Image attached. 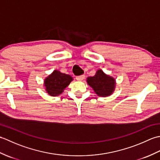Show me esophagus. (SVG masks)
Here are the masks:
<instances>
[{
    "label": "esophagus",
    "mask_w": 160,
    "mask_h": 160,
    "mask_svg": "<svg viewBox=\"0 0 160 160\" xmlns=\"http://www.w3.org/2000/svg\"><path fill=\"white\" fill-rule=\"evenodd\" d=\"M84 78H85V76H84V75H81V76H76V80H78V81H82Z\"/></svg>",
    "instance_id": "esophagus-1"
}]
</instances>
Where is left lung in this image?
I'll use <instances>...</instances> for the list:
<instances>
[{
    "mask_svg": "<svg viewBox=\"0 0 160 160\" xmlns=\"http://www.w3.org/2000/svg\"><path fill=\"white\" fill-rule=\"evenodd\" d=\"M87 82L100 97L109 96L113 93L116 84L114 78L107 75L102 69H98L94 76L88 77Z\"/></svg>",
    "mask_w": 160,
    "mask_h": 160,
    "instance_id": "left-lung-1",
    "label": "left lung"
}]
</instances>
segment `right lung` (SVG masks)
I'll list each match as a JSON object with an SVG mask.
<instances>
[{"label":"right lung","instance_id":"obj_1","mask_svg":"<svg viewBox=\"0 0 160 160\" xmlns=\"http://www.w3.org/2000/svg\"><path fill=\"white\" fill-rule=\"evenodd\" d=\"M73 79L70 75L54 70L44 80L46 92L51 96H58L62 93L64 89Z\"/></svg>","mask_w":160,"mask_h":160}]
</instances>
